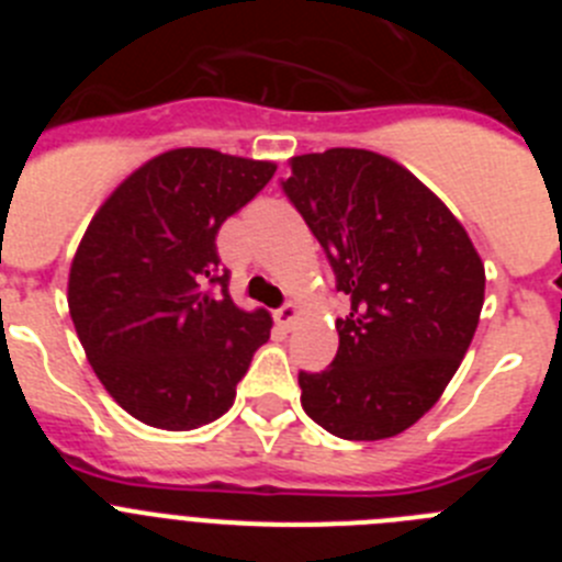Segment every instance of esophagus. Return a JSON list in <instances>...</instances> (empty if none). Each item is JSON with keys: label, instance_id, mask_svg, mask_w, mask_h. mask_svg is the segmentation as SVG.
<instances>
[{"label": "esophagus", "instance_id": "esophagus-1", "mask_svg": "<svg viewBox=\"0 0 562 562\" xmlns=\"http://www.w3.org/2000/svg\"><path fill=\"white\" fill-rule=\"evenodd\" d=\"M276 321L284 326V329H290V326L297 321V306L295 304H284L281 310L276 312Z\"/></svg>", "mask_w": 562, "mask_h": 562}]
</instances>
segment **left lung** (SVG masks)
<instances>
[{
  "label": "left lung",
  "mask_w": 562,
  "mask_h": 562,
  "mask_svg": "<svg viewBox=\"0 0 562 562\" xmlns=\"http://www.w3.org/2000/svg\"><path fill=\"white\" fill-rule=\"evenodd\" d=\"M290 166L281 191L351 301L335 360L297 374L301 405L331 436L389 439L453 380L484 306V265L445 202L389 157L329 148Z\"/></svg>",
  "instance_id": "left-lung-1"
}]
</instances>
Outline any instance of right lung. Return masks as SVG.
Returning <instances> with one entry per match:
<instances>
[{
  "mask_svg": "<svg viewBox=\"0 0 562 562\" xmlns=\"http://www.w3.org/2000/svg\"><path fill=\"white\" fill-rule=\"evenodd\" d=\"M272 173V162L173 148L89 222L69 267V315L98 380L134 419L162 430L220 419L270 340L265 310L233 304L216 233Z\"/></svg>",
  "mask_w": 562,
  "mask_h": 562,
  "instance_id": "add662e5",
  "label": "right lung"
}]
</instances>
